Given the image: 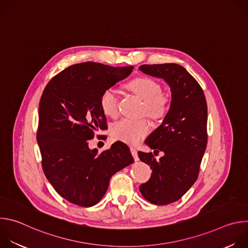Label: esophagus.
I'll use <instances>...</instances> for the list:
<instances>
[{"mask_svg":"<svg viewBox=\"0 0 248 248\" xmlns=\"http://www.w3.org/2000/svg\"><path fill=\"white\" fill-rule=\"evenodd\" d=\"M130 151H131V154H132L134 160L138 161L139 158H138V155H137V149L135 147H130Z\"/></svg>","mask_w":248,"mask_h":248,"instance_id":"34e87169","label":"esophagus"}]
</instances>
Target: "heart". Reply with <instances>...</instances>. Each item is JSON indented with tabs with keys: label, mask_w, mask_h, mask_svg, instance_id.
<instances>
[{
	"label": "heart",
	"mask_w": 248,
	"mask_h": 248,
	"mask_svg": "<svg viewBox=\"0 0 248 248\" xmlns=\"http://www.w3.org/2000/svg\"><path fill=\"white\" fill-rule=\"evenodd\" d=\"M126 88L144 102V112L152 120L166 116L170 106V96L161 92V85L153 78L139 77L130 80ZM100 106L105 115L116 117L119 113V99L113 89L105 90L100 96ZM150 131V124L145 120L123 119L112 127L115 139L129 144H136Z\"/></svg>",
	"instance_id": "1"
}]
</instances>
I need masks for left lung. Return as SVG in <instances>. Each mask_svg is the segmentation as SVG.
<instances>
[{"label":"left lung","mask_w":248,"mask_h":248,"mask_svg":"<svg viewBox=\"0 0 248 248\" xmlns=\"http://www.w3.org/2000/svg\"><path fill=\"white\" fill-rule=\"evenodd\" d=\"M139 70L163 78L170 86L171 101L163 123L145 140L164 156L138 152L152 170L147 183L140 185L142 196L152 204L178 201L196 182L207 146V103L196 79L178 63L142 64Z\"/></svg>","instance_id":"obj_1"}]
</instances>
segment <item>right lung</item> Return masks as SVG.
<instances>
[{"mask_svg":"<svg viewBox=\"0 0 248 248\" xmlns=\"http://www.w3.org/2000/svg\"><path fill=\"white\" fill-rule=\"evenodd\" d=\"M132 69L92 62L73 64L54 77L42 93L37 130L42 169L55 190L70 203L97 204L112 175L134 162L122 141L101 153L88 147L95 131L107 128L101 94Z\"/></svg>","mask_w":248,"mask_h":248,"instance_id":"add662e5","label":"right lung"}]
</instances>
